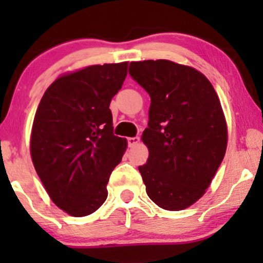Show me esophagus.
I'll return each mask as SVG.
<instances>
[{"instance_id":"obj_1","label":"esophagus","mask_w":263,"mask_h":263,"mask_svg":"<svg viewBox=\"0 0 263 263\" xmlns=\"http://www.w3.org/2000/svg\"><path fill=\"white\" fill-rule=\"evenodd\" d=\"M127 141H128V146L129 147H135L136 144L140 142V138H138V137H129Z\"/></svg>"}]
</instances>
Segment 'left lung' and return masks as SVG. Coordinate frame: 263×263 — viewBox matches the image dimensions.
Returning a JSON list of instances; mask_svg holds the SVG:
<instances>
[{
	"label": "left lung",
	"instance_id": "8db88e82",
	"mask_svg": "<svg viewBox=\"0 0 263 263\" xmlns=\"http://www.w3.org/2000/svg\"><path fill=\"white\" fill-rule=\"evenodd\" d=\"M129 74L149 93V121L141 140L148 148L138 167L151 200L179 211L198 201L224 159L228 125L208 78L167 59L132 62Z\"/></svg>",
	"mask_w": 263,
	"mask_h": 263
}]
</instances>
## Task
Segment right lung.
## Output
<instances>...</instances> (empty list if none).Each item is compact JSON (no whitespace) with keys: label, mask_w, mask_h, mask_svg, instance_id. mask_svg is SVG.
I'll use <instances>...</instances> for the list:
<instances>
[{"label":"right lung","mask_w":263,"mask_h":263,"mask_svg":"<svg viewBox=\"0 0 263 263\" xmlns=\"http://www.w3.org/2000/svg\"><path fill=\"white\" fill-rule=\"evenodd\" d=\"M128 62L89 65L60 75L35 111L29 151L48 195L59 209L81 218L107 198L111 172L127 148L112 134L111 99L127 77Z\"/></svg>","instance_id":"add662e5"}]
</instances>
